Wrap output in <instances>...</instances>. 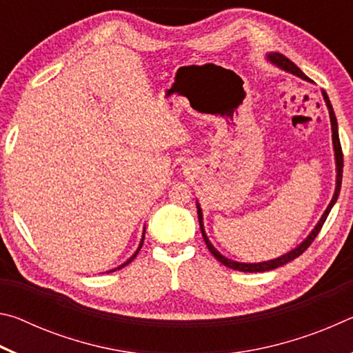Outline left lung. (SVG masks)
I'll return each mask as SVG.
<instances>
[{"mask_svg": "<svg viewBox=\"0 0 353 353\" xmlns=\"http://www.w3.org/2000/svg\"><path fill=\"white\" fill-rule=\"evenodd\" d=\"M268 61H270L271 63L277 65L279 68H282L285 71H288V73L294 74V76H299L302 77V79H305L310 82L308 77L302 73V70L297 67V65L294 62H291L288 57H285L283 54H280V52H270V54L266 56ZM322 97H324V101L327 104V109H328V113H330V123H332V140H333V149H334V160H336V188H334V194L333 198L330 201V204H328V207L325 208L324 214H322L319 223L316 224L314 229L310 232V235L303 240L301 244H299L297 248H294L292 250H290V252H286L283 255L277 256V259L274 260H268V261H261V263H241V261H235V260H230L227 259V256H224L223 254H219L216 249H214L213 244L210 243V240H208V236L205 235V230H204V218H202V210H201V205L196 202V207H198V218H199V225H201V232H202V236H204V241L207 244V248L210 252L213 254L214 259H216L218 261L223 263L224 266L227 268H232V270L235 271H241V272H263V271H271V270H276V268H280L286 265V263L297 259L299 255L303 254L307 250V248L310 246V244L313 243V240L316 236H318V234L322 229V225H324L325 219L328 216V213H330L332 207L334 205V202H336L338 196H339V190H341V181H343V149H341V143H339V135H338V121H336V117H334V112H333V107L330 104V99H328L327 93L322 90Z\"/></svg>", "mask_w": 353, "mask_h": 353, "instance_id": "obj_1", "label": "left lung"}]
</instances>
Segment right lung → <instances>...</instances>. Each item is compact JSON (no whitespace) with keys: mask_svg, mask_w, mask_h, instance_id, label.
<instances>
[{"mask_svg":"<svg viewBox=\"0 0 353 353\" xmlns=\"http://www.w3.org/2000/svg\"><path fill=\"white\" fill-rule=\"evenodd\" d=\"M143 240H145V232H143V236H141L140 246H139V249H137V250H135V254H134L132 256H130V259H129L128 261H124V263H123V265H119L118 268H115V270H112V271H109V272H113V271H117V270H121V268H124V266H126V265H129V263H130V261H132V260L135 259V256H137V254H139V250L141 249V246H143Z\"/></svg>","mask_w":353,"mask_h":353,"instance_id":"right-lung-1","label":"right lung"}]
</instances>
